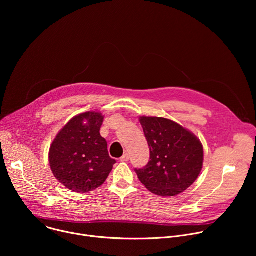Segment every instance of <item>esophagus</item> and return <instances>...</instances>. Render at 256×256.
Returning a JSON list of instances; mask_svg holds the SVG:
<instances>
[{"instance_id": "1", "label": "esophagus", "mask_w": 256, "mask_h": 256, "mask_svg": "<svg viewBox=\"0 0 256 256\" xmlns=\"http://www.w3.org/2000/svg\"><path fill=\"white\" fill-rule=\"evenodd\" d=\"M128 160H130V156H128V153L124 154V156L120 158V161H122V162H128Z\"/></svg>"}]
</instances>
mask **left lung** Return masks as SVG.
I'll list each match as a JSON object with an SVG mask.
<instances>
[{"label": "left lung", "instance_id": "1", "mask_svg": "<svg viewBox=\"0 0 256 256\" xmlns=\"http://www.w3.org/2000/svg\"><path fill=\"white\" fill-rule=\"evenodd\" d=\"M150 148V161L134 169L140 181L152 194L175 196L198 177L204 163L200 140L190 130L167 118L140 116Z\"/></svg>", "mask_w": 256, "mask_h": 256}]
</instances>
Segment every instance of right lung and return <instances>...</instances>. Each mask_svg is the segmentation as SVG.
Listing matches in <instances>:
<instances>
[{
	"label": "right lung",
	"mask_w": 256,
	"mask_h": 256,
	"mask_svg": "<svg viewBox=\"0 0 256 256\" xmlns=\"http://www.w3.org/2000/svg\"><path fill=\"white\" fill-rule=\"evenodd\" d=\"M103 118L95 112L72 118L50 146V169L72 192L85 194L96 190L104 184L116 163L109 157L107 142L100 134Z\"/></svg>",
	"instance_id": "obj_1"
}]
</instances>
